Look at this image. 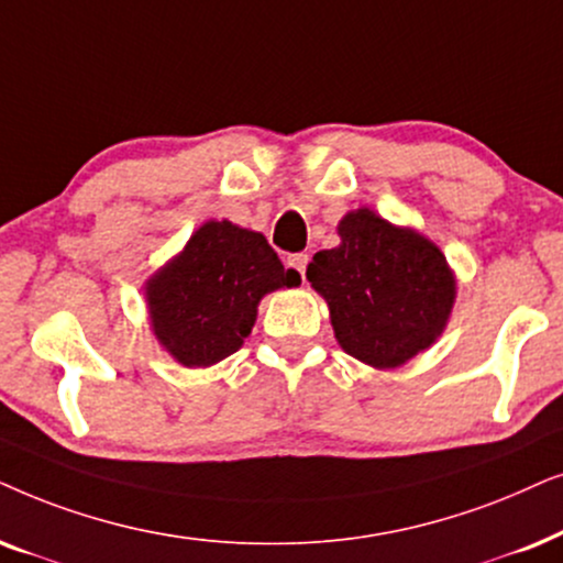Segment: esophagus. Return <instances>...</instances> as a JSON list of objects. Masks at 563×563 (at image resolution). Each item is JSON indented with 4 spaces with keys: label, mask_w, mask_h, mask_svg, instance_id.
<instances>
[{
    "label": "esophagus",
    "mask_w": 563,
    "mask_h": 563,
    "mask_svg": "<svg viewBox=\"0 0 563 563\" xmlns=\"http://www.w3.org/2000/svg\"><path fill=\"white\" fill-rule=\"evenodd\" d=\"M288 267L290 269H296V273L298 275H306V267H309V254H290V257H288Z\"/></svg>",
    "instance_id": "obj_1"
}]
</instances>
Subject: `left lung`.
I'll return each instance as SVG.
<instances>
[{
    "instance_id": "left-lung-1",
    "label": "left lung",
    "mask_w": 563,
    "mask_h": 563,
    "mask_svg": "<svg viewBox=\"0 0 563 563\" xmlns=\"http://www.w3.org/2000/svg\"><path fill=\"white\" fill-rule=\"evenodd\" d=\"M342 244L306 269L324 296L336 340L373 368H396L443 332L455 298L443 252L368 208L340 223Z\"/></svg>"
}]
</instances>
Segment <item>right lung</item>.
Returning <instances> with one entry per match:
<instances>
[{
	"label": "right lung",
	"mask_w": 563,
	"mask_h": 563,
	"mask_svg": "<svg viewBox=\"0 0 563 563\" xmlns=\"http://www.w3.org/2000/svg\"><path fill=\"white\" fill-rule=\"evenodd\" d=\"M298 283L257 231L208 221L148 280L146 296L159 342L187 368H203L242 347L262 296Z\"/></svg>",
	"instance_id": "right-lung-1"
}]
</instances>
